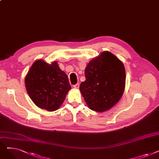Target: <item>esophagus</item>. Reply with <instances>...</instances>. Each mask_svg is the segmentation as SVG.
Segmentation results:
<instances>
[{
    "instance_id": "1",
    "label": "esophagus",
    "mask_w": 159,
    "mask_h": 159,
    "mask_svg": "<svg viewBox=\"0 0 159 159\" xmlns=\"http://www.w3.org/2000/svg\"><path fill=\"white\" fill-rule=\"evenodd\" d=\"M73 88L75 89H79V84H76L75 85H74Z\"/></svg>"
}]
</instances>
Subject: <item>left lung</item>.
Masks as SVG:
<instances>
[{"instance_id":"1","label":"left lung","mask_w":159,"mask_h":159,"mask_svg":"<svg viewBox=\"0 0 159 159\" xmlns=\"http://www.w3.org/2000/svg\"><path fill=\"white\" fill-rule=\"evenodd\" d=\"M86 80L80 86L82 95L90 110H110L122 97L126 83L123 63L109 52L93 58L85 69Z\"/></svg>"}]
</instances>
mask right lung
Returning <instances> with one entry per match:
<instances>
[{
	"label": "right lung",
	"instance_id": "1",
	"mask_svg": "<svg viewBox=\"0 0 159 159\" xmlns=\"http://www.w3.org/2000/svg\"><path fill=\"white\" fill-rule=\"evenodd\" d=\"M25 85L31 101L49 111L60 107L71 88L68 76L57 62L49 64L43 60L33 64L25 77Z\"/></svg>",
	"mask_w": 159,
	"mask_h": 159
}]
</instances>
